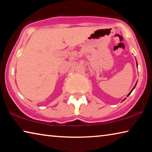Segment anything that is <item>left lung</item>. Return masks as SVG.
Listing matches in <instances>:
<instances>
[{"label":"left lung","mask_w":152,"mask_h":152,"mask_svg":"<svg viewBox=\"0 0 152 152\" xmlns=\"http://www.w3.org/2000/svg\"><path fill=\"white\" fill-rule=\"evenodd\" d=\"M135 86H134V88H133V89H134V88H135ZM133 90H132V91H131V92H129V94H128V96H129V94H131V93H132V91H133Z\"/></svg>","instance_id":"left-lung-1"}]
</instances>
